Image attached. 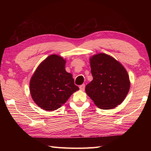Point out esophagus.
<instances>
[{
    "instance_id": "34e87169",
    "label": "esophagus",
    "mask_w": 151,
    "mask_h": 151,
    "mask_svg": "<svg viewBox=\"0 0 151 151\" xmlns=\"http://www.w3.org/2000/svg\"><path fill=\"white\" fill-rule=\"evenodd\" d=\"M79 88H80L81 90L84 91V90H85V84H83V85H81L80 86H79Z\"/></svg>"
}]
</instances>
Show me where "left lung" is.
I'll use <instances>...</instances> for the list:
<instances>
[{"label":"left lung","mask_w":151,"mask_h":151,"mask_svg":"<svg viewBox=\"0 0 151 151\" xmlns=\"http://www.w3.org/2000/svg\"><path fill=\"white\" fill-rule=\"evenodd\" d=\"M93 79L85 91L101 109H111L124 101L129 93L128 73L121 63L111 56L100 53L90 59Z\"/></svg>","instance_id":"1"}]
</instances>
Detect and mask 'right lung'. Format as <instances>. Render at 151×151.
Instances as JSON below:
<instances>
[{
    "label": "right lung",
    "instance_id": "1",
    "mask_svg": "<svg viewBox=\"0 0 151 151\" xmlns=\"http://www.w3.org/2000/svg\"><path fill=\"white\" fill-rule=\"evenodd\" d=\"M65 60L56 55L40 63L30 81V91L35 103L46 111H55L66 103L79 88L71 74L65 70Z\"/></svg>",
    "mask_w": 151,
    "mask_h": 151
}]
</instances>
